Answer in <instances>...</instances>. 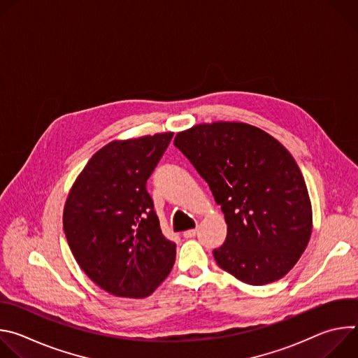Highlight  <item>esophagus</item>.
Listing matches in <instances>:
<instances>
[{"instance_id": "esophagus-1", "label": "esophagus", "mask_w": 358, "mask_h": 358, "mask_svg": "<svg viewBox=\"0 0 358 358\" xmlns=\"http://www.w3.org/2000/svg\"><path fill=\"white\" fill-rule=\"evenodd\" d=\"M195 235H196V229H188V231H185V232L182 234L184 238H194Z\"/></svg>"}]
</instances>
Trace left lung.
Segmentation results:
<instances>
[{"instance_id":"8db88e82","label":"left lung","mask_w":358,"mask_h":358,"mask_svg":"<svg viewBox=\"0 0 358 358\" xmlns=\"http://www.w3.org/2000/svg\"><path fill=\"white\" fill-rule=\"evenodd\" d=\"M174 145L206 180L228 225L214 249L221 269L262 286L283 278L309 243L312 202L290 152L266 131L238 122L192 126Z\"/></svg>"}]
</instances>
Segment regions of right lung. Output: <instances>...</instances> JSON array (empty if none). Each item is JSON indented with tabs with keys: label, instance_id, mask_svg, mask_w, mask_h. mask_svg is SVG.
Masks as SVG:
<instances>
[{
	"label": "right lung",
	"instance_id": "obj_1",
	"mask_svg": "<svg viewBox=\"0 0 358 358\" xmlns=\"http://www.w3.org/2000/svg\"><path fill=\"white\" fill-rule=\"evenodd\" d=\"M173 133L115 140L92 156L64 208V231L82 271L103 290L141 299L169 276L176 243L160 228L145 184Z\"/></svg>",
	"mask_w": 358,
	"mask_h": 358
}]
</instances>
